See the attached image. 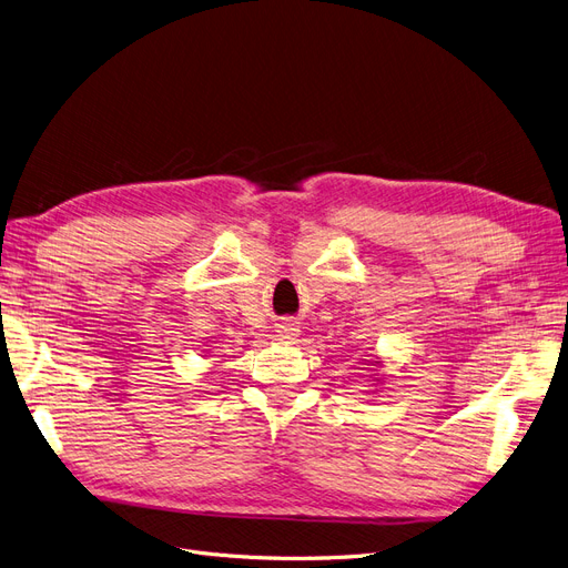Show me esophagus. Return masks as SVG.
Instances as JSON below:
<instances>
[{
  "mask_svg": "<svg viewBox=\"0 0 568 568\" xmlns=\"http://www.w3.org/2000/svg\"><path fill=\"white\" fill-rule=\"evenodd\" d=\"M297 332H300V327L294 325V323H290V320H287V323H283V325H281V338H285V341H290V338L297 336Z\"/></svg>",
  "mask_w": 568,
  "mask_h": 568,
  "instance_id": "esophagus-1",
  "label": "esophagus"
}]
</instances>
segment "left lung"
Masks as SVG:
<instances>
[{
    "mask_svg": "<svg viewBox=\"0 0 568 568\" xmlns=\"http://www.w3.org/2000/svg\"><path fill=\"white\" fill-rule=\"evenodd\" d=\"M376 364H378V362H376Z\"/></svg>",
    "mask_w": 568,
    "mask_h": 568,
    "instance_id": "1",
    "label": "left lung"
}]
</instances>
